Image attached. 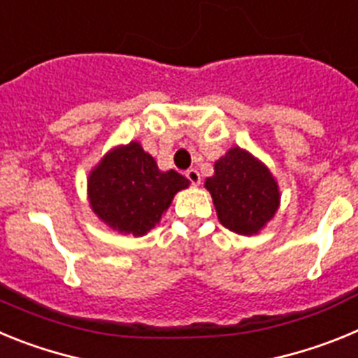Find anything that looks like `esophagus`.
Returning <instances> with one entry per match:
<instances>
[{
    "instance_id": "obj_1",
    "label": "esophagus",
    "mask_w": 358,
    "mask_h": 358,
    "mask_svg": "<svg viewBox=\"0 0 358 358\" xmlns=\"http://www.w3.org/2000/svg\"><path fill=\"white\" fill-rule=\"evenodd\" d=\"M185 176H186V179H188V181L192 182V185H194V186H199V185H201V173H199L197 170H195V169L186 170Z\"/></svg>"
}]
</instances>
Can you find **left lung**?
Instances as JSON below:
<instances>
[{
	"instance_id": "left-lung-1",
	"label": "left lung",
	"mask_w": 358,
	"mask_h": 358,
	"mask_svg": "<svg viewBox=\"0 0 358 358\" xmlns=\"http://www.w3.org/2000/svg\"><path fill=\"white\" fill-rule=\"evenodd\" d=\"M204 186L220 224L238 235H256L280 206L278 185L267 166L238 147L215 163V176Z\"/></svg>"
}]
</instances>
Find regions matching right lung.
Segmentation results:
<instances>
[{"instance_id": "obj_1", "label": "right lung", "mask_w": 358, "mask_h": 358, "mask_svg": "<svg viewBox=\"0 0 358 358\" xmlns=\"http://www.w3.org/2000/svg\"><path fill=\"white\" fill-rule=\"evenodd\" d=\"M189 181L176 170L161 172L140 143L110 150L91 172L87 189L94 213L120 233L145 235Z\"/></svg>"}]
</instances>
